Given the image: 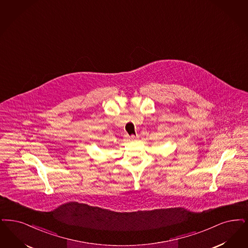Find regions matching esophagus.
<instances>
[{
	"instance_id": "1",
	"label": "esophagus",
	"mask_w": 248,
	"mask_h": 248,
	"mask_svg": "<svg viewBox=\"0 0 248 248\" xmlns=\"http://www.w3.org/2000/svg\"><path fill=\"white\" fill-rule=\"evenodd\" d=\"M130 139H131L132 141H137V140L139 139V136H131Z\"/></svg>"
}]
</instances>
